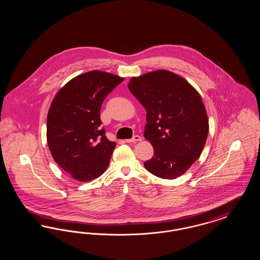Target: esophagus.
<instances>
[{"instance_id":"esophagus-1","label":"esophagus","mask_w":260,"mask_h":260,"mask_svg":"<svg viewBox=\"0 0 260 260\" xmlns=\"http://www.w3.org/2000/svg\"><path fill=\"white\" fill-rule=\"evenodd\" d=\"M141 140H142L141 136H135L133 138H131V139H126L125 141H126V142H128V143H136V142L141 141Z\"/></svg>"}]
</instances>
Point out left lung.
<instances>
[{"mask_svg":"<svg viewBox=\"0 0 260 260\" xmlns=\"http://www.w3.org/2000/svg\"><path fill=\"white\" fill-rule=\"evenodd\" d=\"M146 110L144 137L154 148L144 161L149 173L174 179L198 160L209 134V119L198 91L168 70L134 77L127 85Z\"/></svg>","mask_w":260,"mask_h":260,"instance_id":"obj_1","label":"left lung"}]
</instances>
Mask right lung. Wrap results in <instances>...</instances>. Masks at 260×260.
I'll return each mask as SVG.
<instances>
[{
  "label": "right lung",
  "mask_w": 260,
  "mask_h": 260,
  "mask_svg": "<svg viewBox=\"0 0 260 260\" xmlns=\"http://www.w3.org/2000/svg\"><path fill=\"white\" fill-rule=\"evenodd\" d=\"M124 81L99 70L79 75L57 91L47 118L51 156L72 177L86 182L104 173L116 143L100 127L103 100Z\"/></svg>",
  "instance_id": "1"
}]
</instances>
